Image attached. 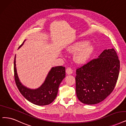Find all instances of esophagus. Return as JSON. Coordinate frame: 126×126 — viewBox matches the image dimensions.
Wrapping results in <instances>:
<instances>
[{
    "mask_svg": "<svg viewBox=\"0 0 126 126\" xmlns=\"http://www.w3.org/2000/svg\"><path fill=\"white\" fill-rule=\"evenodd\" d=\"M66 73H67L69 75V74H71L72 73L73 70H72V69L71 68L68 67V68H67V69H66Z\"/></svg>",
    "mask_w": 126,
    "mask_h": 126,
    "instance_id": "1",
    "label": "esophagus"
}]
</instances>
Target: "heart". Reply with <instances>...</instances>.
<instances>
[{
	"instance_id": "1",
	"label": "heart",
	"mask_w": 126,
	"mask_h": 126,
	"mask_svg": "<svg viewBox=\"0 0 126 126\" xmlns=\"http://www.w3.org/2000/svg\"><path fill=\"white\" fill-rule=\"evenodd\" d=\"M80 49H81L74 57L75 61L79 63L85 62L89 58L94 50V46L90 43H86L84 41H80L69 48V51L74 53L79 51Z\"/></svg>"
}]
</instances>
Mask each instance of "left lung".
<instances>
[{
	"label": "left lung",
	"mask_w": 126,
	"mask_h": 126,
	"mask_svg": "<svg viewBox=\"0 0 126 126\" xmlns=\"http://www.w3.org/2000/svg\"><path fill=\"white\" fill-rule=\"evenodd\" d=\"M120 69V62L114 48L105 49L98 56L76 70V94L86 104L102 101L114 90Z\"/></svg>",
	"instance_id": "1"
}]
</instances>
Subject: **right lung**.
<instances>
[{"label": "right lung", "instance_id": "right-lung-1", "mask_svg": "<svg viewBox=\"0 0 126 126\" xmlns=\"http://www.w3.org/2000/svg\"><path fill=\"white\" fill-rule=\"evenodd\" d=\"M19 46V48L23 44ZM16 56L14 60V79L19 92L28 101L37 105H46L51 103L56 98L60 83L65 78V67L57 66L50 70L44 82L39 88L31 89L24 86L18 79L16 64Z\"/></svg>", "mask_w": 126, "mask_h": 126}]
</instances>
